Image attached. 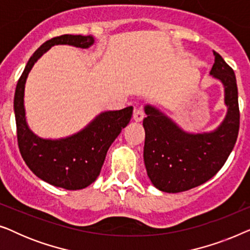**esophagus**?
Returning <instances> with one entry per match:
<instances>
[{
  "label": "esophagus",
  "instance_id": "1",
  "mask_svg": "<svg viewBox=\"0 0 250 250\" xmlns=\"http://www.w3.org/2000/svg\"><path fill=\"white\" fill-rule=\"evenodd\" d=\"M143 118H145V114H143L141 109H134V111H133V119H134L136 123H139L142 122Z\"/></svg>",
  "mask_w": 250,
  "mask_h": 250
}]
</instances>
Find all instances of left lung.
Returning <instances> with one entry per match:
<instances>
[{
    "mask_svg": "<svg viewBox=\"0 0 250 250\" xmlns=\"http://www.w3.org/2000/svg\"><path fill=\"white\" fill-rule=\"evenodd\" d=\"M209 75L224 87L227 115L210 132L190 133L155 105L146 104L143 159L151 183L164 192L177 193L207 182L222 168L235 145L240 124L234 71L213 51Z\"/></svg>",
    "mask_w": 250,
    "mask_h": 250,
    "instance_id": "left-lung-1",
    "label": "left lung"
}]
</instances>
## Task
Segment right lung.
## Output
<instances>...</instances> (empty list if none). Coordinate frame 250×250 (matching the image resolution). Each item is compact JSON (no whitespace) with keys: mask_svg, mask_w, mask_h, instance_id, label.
<instances>
[{"mask_svg":"<svg viewBox=\"0 0 250 250\" xmlns=\"http://www.w3.org/2000/svg\"><path fill=\"white\" fill-rule=\"evenodd\" d=\"M92 35H61L43 43L27 62L16 87L13 108L20 153L29 169L51 186L81 190L93 183L100 174L108 149L131 121L133 107L99 114L80 132L61 139H43L29 128L26 121L25 84L34 64L54 45L88 49Z\"/></svg>","mask_w":250,"mask_h":250,"instance_id":"obj_1","label":"right lung"}]
</instances>
